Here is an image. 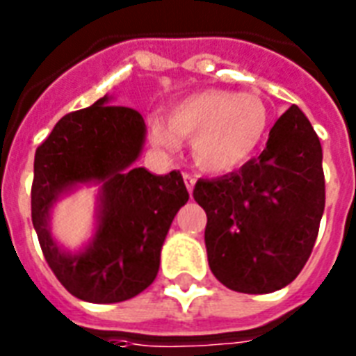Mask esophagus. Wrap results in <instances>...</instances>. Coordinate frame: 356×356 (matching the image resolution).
I'll use <instances>...</instances> for the list:
<instances>
[{"mask_svg": "<svg viewBox=\"0 0 356 356\" xmlns=\"http://www.w3.org/2000/svg\"><path fill=\"white\" fill-rule=\"evenodd\" d=\"M183 179H184V184H186V188L188 192L192 194V190H194V184H195V177L192 173H183Z\"/></svg>", "mask_w": 356, "mask_h": 356, "instance_id": "1", "label": "esophagus"}]
</instances>
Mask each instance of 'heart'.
<instances>
[{
    "mask_svg": "<svg viewBox=\"0 0 356 356\" xmlns=\"http://www.w3.org/2000/svg\"><path fill=\"white\" fill-rule=\"evenodd\" d=\"M268 125L270 113L259 96L209 88L175 103L168 123H151V142L172 151L192 136L195 166L209 173H229L253 156Z\"/></svg>",
    "mask_w": 356,
    "mask_h": 356,
    "instance_id": "b5f03b06",
    "label": "heart"
}]
</instances>
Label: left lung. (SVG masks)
Here are the masks:
<instances>
[{"label": "left lung", "mask_w": 356, "mask_h": 356, "mask_svg": "<svg viewBox=\"0 0 356 356\" xmlns=\"http://www.w3.org/2000/svg\"><path fill=\"white\" fill-rule=\"evenodd\" d=\"M321 144L298 105L273 123L264 151L238 172L200 179L205 245L218 281L234 292L270 293L299 275L325 209Z\"/></svg>", "instance_id": "8db88e82"}]
</instances>
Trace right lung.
Masks as SVG:
<instances>
[{
  "instance_id": "obj_1",
  "label": "right lung",
  "mask_w": 356,
  "mask_h": 356,
  "mask_svg": "<svg viewBox=\"0 0 356 356\" xmlns=\"http://www.w3.org/2000/svg\"><path fill=\"white\" fill-rule=\"evenodd\" d=\"M144 134L138 111L107 105L102 97L63 116L36 147L33 225L47 266L83 301L120 303L144 292L159 273L168 229L188 201L179 170L153 175L133 166ZM90 180L104 183L100 227L91 248L72 257L52 242L47 214L63 189Z\"/></svg>"
}]
</instances>
